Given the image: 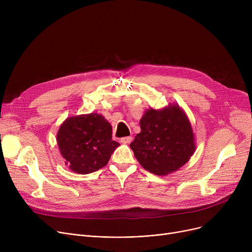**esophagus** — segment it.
Segmentation results:
<instances>
[{
  "instance_id": "esophagus-1",
  "label": "esophagus",
  "mask_w": 252,
  "mask_h": 252,
  "mask_svg": "<svg viewBox=\"0 0 252 252\" xmlns=\"http://www.w3.org/2000/svg\"><path fill=\"white\" fill-rule=\"evenodd\" d=\"M131 140H133V138H131V137H125V138L121 139V142L123 144H129L131 142Z\"/></svg>"
}]
</instances>
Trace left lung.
<instances>
[{"mask_svg": "<svg viewBox=\"0 0 252 252\" xmlns=\"http://www.w3.org/2000/svg\"><path fill=\"white\" fill-rule=\"evenodd\" d=\"M140 126L141 131L129 146L142 167L156 176L179 170L196 150L191 123L179 104L147 109Z\"/></svg>", "mask_w": 252, "mask_h": 252, "instance_id": "left-lung-1", "label": "left lung"}]
</instances>
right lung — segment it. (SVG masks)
<instances>
[{
	"label": "right lung",
	"mask_w": 252,
	"mask_h": 252,
	"mask_svg": "<svg viewBox=\"0 0 252 252\" xmlns=\"http://www.w3.org/2000/svg\"><path fill=\"white\" fill-rule=\"evenodd\" d=\"M56 140L66 166L82 175L104 167L119 146L112 140L111 125L96 112L66 118Z\"/></svg>",
	"instance_id": "obj_1"
}]
</instances>
